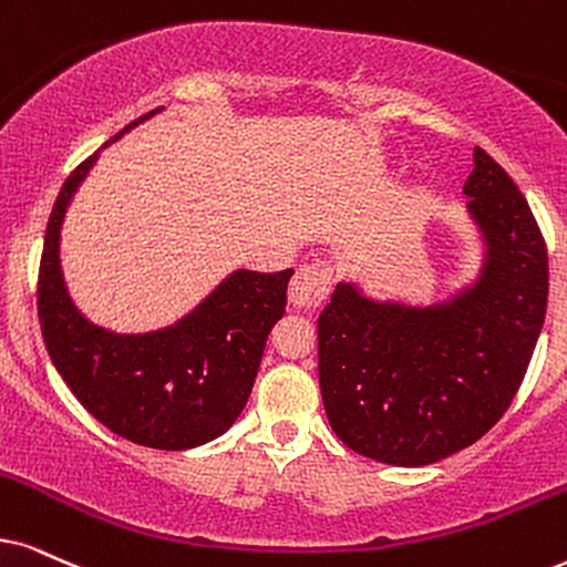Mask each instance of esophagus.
<instances>
[{
  "label": "esophagus",
  "mask_w": 567,
  "mask_h": 567,
  "mask_svg": "<svg viewBox=\"0 0 567 567\" xmlns=\"http://www.w3.org/2000/svg\"><path fill=\"white\" fill-rule=\"evenodd\" d=\"M329 292V275L319 267H300L296 277L290 279L288 298L292 308L319 306Z\"/></svg>",
  "instance_id": "obj_1"
}]
</instances>
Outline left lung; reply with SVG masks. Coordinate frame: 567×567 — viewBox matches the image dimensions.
Wrapping results in <instances>:
<instances>
[{
    "mask_svg": "<svg viewBox=\"0 0 567 567\" xmlns=\"http://www.w3.org/2000/svg\"><path fill=\"white\" fill-rule=\"evenodd\" d=\"M478 269L447 298L374 296L340 279L319 313L332 432L371 461L419 468L503 419L547 313V248L523 193L482 148L463 185Z\"/></svg>",
    "mask_w": 567,
    "mask_h": 567,
    "instance_id": "1",
    "label": "left lung"
}]
</instances>
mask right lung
I'll use <instances>...</instances> for the list:
<instances>
[{"label":"right lung","mask_w":567,"mask_h":567,"mask_svg":"<svg viewBox=\"0 0 567 567\" xmlns=\"http://www.w3.org/2000/svg\"><path fill=\"white\" fill-rule=\"evenodd\" d=\"M162 110L120 131L64 181L44 235L39 319L54 369L93 419L143 447L190 450L225 434L246 408L292 269H235L175 324L152 332H114L75 306L60 259L64 214L99 154Z\"/></svg>","instance_id":"obj_1"}]
</instances>
